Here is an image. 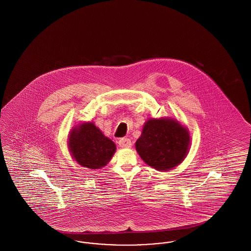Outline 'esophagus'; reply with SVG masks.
I'll return each mask as SVG.
<instances>
[{"instance_id": "obj_1", "label": "esophagus", "mask_w": 251, "mask_h": 251, "mask_svg": "<svg viewBox=\"0 0 251 251\" xmlns=\"http://www.w3.org/2000/svg\"><path fill=\"white\" fill-rule=\"evenodd\" d=\"M119 145L121 148H126V149H129L131 147V140L129 138H121L120 141H119Z\"/></svg>"}]
</instances>
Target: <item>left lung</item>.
Masks as SVG:
<instances>
[{"mask_svg":"<svg viewBox=\"0 0 251 251\" xmlns=\"http://www.w3.org/2000/svg\"><path fill=\"white\" fill-rule=\"evenodd\" d=\"M190 142L188 129L176 119H149L135 149L148 166L168 171L182 163L189 152Z\"/></svg>","mask_w":251,"mask_h":251,"instance_id":"obj_1","label":"left lung"}]
</instances>
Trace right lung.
Masks as SVG:
<instances>
[{
  "instance_id": "right-lung-1",
  "label": "right lung",
  "mask_w": 251,
  "mask_h": 251,
  "mask_svg": "<svg viewBox=\"0 0 251 251\" xmlns=\"http://www.w3.org/2000/svg\"><path fill=\"white\" fill-rule=\"evenodd\" d=\"M68 148L77 164L92 169L105 167L117 150L116 144L91 121L72 127L68 137Z\"/></svg>"
}]
</instances>
